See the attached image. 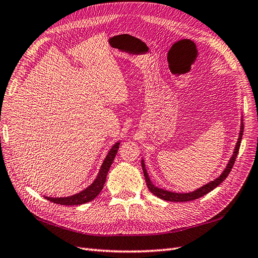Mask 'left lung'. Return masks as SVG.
Wrapping results in <instances>:
<instances>
[{"label": "left lung", "mask_w": 258, "mask_h": 258, "mask_svg": "<svg viewBox=\"0 0 258 258\" xmlns=\"http://www.w3.org/2000/svg\"><path fill=\"white\" fill-rule=\"evenodd\" d=\"M241 121H243V119L241 118ZM242 135H243V122H241V128H240V134H239V139H238V142L236 143L235 146V151H233V155L231 156L230 160L228 161L227 166H226L225 170L223 171V173L218 176L217 178H215L214 181H211L210 183L201 186L200 188L190 191V192H174V191H169L166 189H162L159 188V187H156L152 181L151 178L148 177V173L145 169V163L144 160L142 159V169H143V172H144V176H145V182L146 185L148 187V189L151 190V192L155 196H157L158 198L162 199V200H166V201H173V202H185V201H190V200H195V199H198L202 196H205L208 192H210L211 190H213L215 187H217L221 183H223L224 179L228 176L229 172L231 171L232 167H233V163L236 161L237 158V155L239 152V147H240V143H241V139H242Z\"/></svg>", "instance_id": "1"}]
</instances>
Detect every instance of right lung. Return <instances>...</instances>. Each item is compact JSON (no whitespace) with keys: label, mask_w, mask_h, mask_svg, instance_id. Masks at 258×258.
Masks as SVG:
<instances>
[{"label":"right lung","mask_w":258,"mask_h":258,"mask_svg":"<svg viewBox=\"0 0 258 258\" xmlns=\"http://www.w3.org/2000/svg\"><path fill=\"white\" fill-rule=\"evenodd\" d=\"M119 148V142H117L113 145V147L110 150V152L107 153L106 157L102 163V166L100 168L99 173L96 177L95 181L92 182L90 186H88L87 188H85L79 194H75L73 196H69V197H60V198H52V197H45V199H47L53 204H58L61 206H77V205H83L86 204V202H89L91 200L95 199L100 191L102 190L103 185L105 183L106 175L108 170H110L112 163L114 161L115 156L117 154V151Z\"/></svg>","instance_id":"obj_1"}]
</instances>
